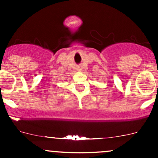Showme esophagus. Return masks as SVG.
<instances>
[{"label": "esophagus", "mask_w": 158, "mask_h": 158, "mask_svg": "<svg viewBox=\"0 0 158 158\" xmlns=\"http://www.w3.org/2000/svg\"><path fill=\"white\" fill-rule=\"evenodd\" d=\"M76 69H77V71H81V70H82V68H81V66H77V67H76Z\"/></svg>", "instance_id": "34e87169"}]
</instances>
